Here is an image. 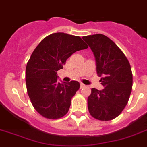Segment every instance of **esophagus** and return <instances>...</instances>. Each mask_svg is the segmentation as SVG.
<instances>
[{
  "instance_id": "obj_1",
  "label": "esophagus",
  "mask_w": 147,
  "mask_h": 147,
  "mask_svg": "<svg viewBox=\"0 0 147 147\" xmlns=\"http://www.w3.org/2000/svg\"><path fill=\"white\" fill-rule=\"evenodd\" d=\"M80 86H81V88H84V87H85V85H84V84H82V83H81V84H80Z\"/></svg>"
}]
</instances>
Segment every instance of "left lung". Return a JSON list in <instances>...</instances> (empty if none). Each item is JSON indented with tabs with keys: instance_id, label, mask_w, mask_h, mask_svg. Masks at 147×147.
<instances>
[{
	"instance_id": "left-lung-1",
	"label": "left lung",
	"mask_w": 147,
	"mask_h": 147,
	"mask_svg": "<svg viewBox=\"0 0 147 147\" xmlns=\"http://www.w3.org/2000/svg\"><path fill=\"white\" fill-rule=\"evenodd\" d=\"M95 55L96 70L104 89H92L88 109L93 118L110 121L118 117L128 103L132 88V73L123 52L101 34L83 37Z\"/></svg>"
}]
</instances>
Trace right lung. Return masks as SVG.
<instances>
[{
	"mask_svg": "<svg viewBox=\"0 0 147 147\" xmlns=\"http://www.w3.org/2000/svg\"><path fill=\"white\" fill-rule=\"evenodd\" d=\"M87 48L79 36L57 32L43 38L33 51L26 68V89L40 115L58 119L68 112L80 84L75 81L61 84L57 81V72L74 52Z\"/></svg>",
	"mask_w": 147,
	"mask_h": 147,
	"instance_id": "right-lung-1",
	"label": "right lung"
}]
</instances>
